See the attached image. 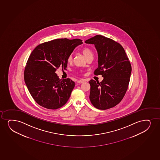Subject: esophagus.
Masks as SVG:
<instances>
[{
  "instance_id": "esophagus-1",
  "label": "esophagus",
  "mask_w": 160,
  "mask_h": 160,
  "mask_svg": "<svg viewBox=\"0 0 160 160\" xmlns=\"http://www.w3.org/2000/svg\"><path fill=\"white\" fill-rule=\"evenodd\" d=\"M83 82H84L83 80H78V81H77V82L78 83H82Z\"/></svg>"
}]
</instances>
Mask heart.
I'll use <instances>...</instances> for the list:
<instances>
[{"mask_svg": "<svg viewBox=\"0 0 160 160\" xmlns=\"http://www.w3.org/2000/svg\"><path fill=\"white\" fill-rule=\"evenodd\" d=\"M82 53L86 59L89 57H93V52L92 50L88 48H84L82 51ZM72 60H73V56L71 54L68 56V57L67 58V61L68 62H71Z\"/></svg>", "mask_w": 160, "mask_h": 160, "instance_id": "b5f03b06", "label": "heart"}]
</instances>
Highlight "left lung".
<instances>
[{"label":"left lung","mask_w":160,"mask_h":160,"mask_svg":"<svg viewBox=\"0 0 160 160\" xmlns=\"http://www.w3.org/2000/svg\"><path fill=\"white\" fill-rule=\"evenodd\" d=\"M94 45L98 55L95 75L103 78L100 83L91 80L89 99L102 110L115 106L122 100L128 87L132 67L124 48L114 40L100 35L85 41Z\"/></svg>","instance_id":"8db88e82"}]
</instances>
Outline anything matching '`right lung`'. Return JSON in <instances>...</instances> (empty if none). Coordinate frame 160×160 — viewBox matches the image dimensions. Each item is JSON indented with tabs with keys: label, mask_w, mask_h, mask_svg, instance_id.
<instances>
[{
	"label": "right lung",
	"mask_w": 160,
	"mask_h": 160,
	"mask_svg": "<svg viewBox=\"0 0 160 160\" xmlns=\"http://www.w3.org/2000/svg\"><path fill=\"white\" fill-rule=\"evenodd\" d=\"M82 40L58 39L37 46L32 52L24 71L28 90L36 102L46 108L57 109L67 102L75 86L70 79H61L55 73L67 66V58Z\"/></svg>",
	"instance_id": "right-lung-1"
}]
</instances>
